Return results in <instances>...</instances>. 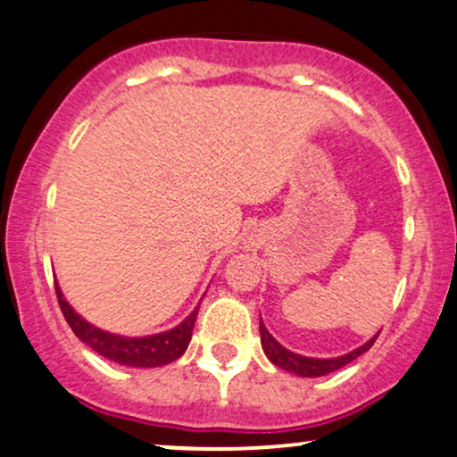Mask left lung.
<instances>
[{
    "mask_svg": "<svg viewBox=\"0 0 457 457\" xmlns=\"http://www.w3.org/2000/svg\"><path fill=\"white\" fill-rule=\"evenodd\" d=\"M259 333H262V348L265 352V356H268L276 367L285 369V371H288V373L302 375V378H320V375L337 371V369L345 367L348 362L354 361L356 356H361L362 352H367L369 348H371V345L375 344V339H378V335H379V333L375 335V337L369 339V342L365 345H361V348L352 350L350 354H344V356H337V358H310V356L295 354V352L287 350L285 345H280L268 333V328H265L262 320H259Z\"/></svg>",
    "mask_w": 457,
    "mask_h": 457,
    "instance_id": "8db88e82",
    "label": "left lung"
}]
</instances>
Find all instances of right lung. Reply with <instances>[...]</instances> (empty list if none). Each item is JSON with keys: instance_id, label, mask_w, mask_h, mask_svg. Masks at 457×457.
Here are the masks:
<instances>
[{"instance_id": "1", "label": "right lung", "mask_w": 457, "mask_h": 457, "mask_svg": "<svg viewBox=\"0 0 457 457\" xmlns=\"http://www.w3.org/2000/svg\"><path fill=\"white\" fill-rule=\"evenodd\" d=\"M54 288L56 297H59L62 316H65L67 325L71 327L75 337H79L86 345H90L92 350L99 352L101 356H105L113 362H120V365L143 369L169 365V362L177 361L179 356H183V352H186L189 345V339H192L198 308H195L181 325L170 328V331L147 335V337H122V335L101 331V328L86 322L82 316L75 314V310L65 302L61 287L56 285V282Z\"/></svg>"}]
</instances>
